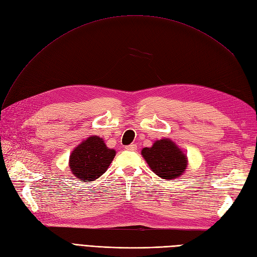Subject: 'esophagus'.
<instances>
[{"instance_id":"esophagus-1","label":"esophagus","mask_w":257,"mask_h":257,"mask_svg":"<svg viewBox=\"0 0 257 257\" xmlns=\"http://www.w3.org/2000/svg\"><path fill=\"white\" fill-rule=\"evenodd\" d=\"M125 149H126L127 151H136V150H137V146L134 145V144H131V145H128V146L125 147Z\"/></svg>"}]
</instances>
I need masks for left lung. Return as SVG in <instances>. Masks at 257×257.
I'll return each mask as SVG.
<instances>
[{
  "mask_svg": "<svg viewBox=\"0 0 257 257\" xmlns=\"http://www.w3.org/2000/svg\"><path fill=\"white\" fill-rule=\"evenodd\" d=\"M142 155L155 175L167 180L181 177L188 166L185 154L167 138L157 141L151 148H144Z\"/></svg>",
  "mask_w": 257,
  "mask_h": 257,
  "instance_id": "1",
  "label": "left lung"
}]
</instances>
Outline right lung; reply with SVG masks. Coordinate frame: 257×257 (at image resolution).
Segmentation results:
<instances>
[{
	"label": "right lung",
	"mask_w": 257,
	"mask_h": 257,
	"mask_svg": "<svg viewBox=\"0 0 257 257\" xmlns=\"http://www.w3.org/2000/svg\"><path fill=\"white\" fill-rule=\"evenodd\" d=\"M115 155L98 136H91L73 150L69 167L74 176L82 182L94 181L109 167Z\"/></svg>",
	"instance_id": "obj_1"
}]
</instances>
